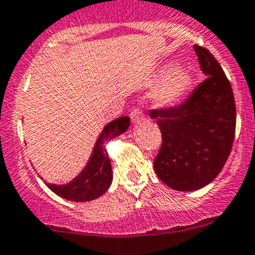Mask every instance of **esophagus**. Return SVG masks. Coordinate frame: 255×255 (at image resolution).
<instances>
[{
    "label": "esophagus",
    "mask_w": 255,
    "mask_h": 255,
    "mask_svg": "<svg viewBox=\"0 0 255 255\" xmlns=\"http://www.w3.org/2000/svg\"><path fill=\"white\" fill-rule=\"evenodd\" d=\"M129 117H131V121L133 124H138L141 123V122L145 121L144 115H142V113H141L138 109H133V110L131 111V115H129Z\"/></svg>",
    "instance_id": "1"
}]
</instances>
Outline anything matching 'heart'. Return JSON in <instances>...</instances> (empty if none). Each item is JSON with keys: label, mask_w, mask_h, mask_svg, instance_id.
<instances>
[{"label": "heart", "mask_w": 255, "mask_h": 255, "mask_svg": "<svg viewBox=\"0 0 255 255\" xmlns=\"http://www.w3.org/2000/svg\"><path fill=\"white\" fill-rule=\"evenodd\" d=\"M193 80V72L185 66H162L150 79L151 84H158L151 93V102L158 109L174 108L187 96Z\"/></svg>", "instance_id": "b5f03b06"}]
</instances>
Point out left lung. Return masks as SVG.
<instances>
[{"instance_id": "8db88e82", "label": "left lung", "mask_w": 255, "mask_h": 255, "mask_svg": "<svg viewBox=\"0 0 255 255\" xmlns=\"http://www.w3.org/2000/svg\"><path fill=\"white\" fill-rule=\"evenodd\" d=\"M193 49L206 80L180 106L150 111L163 140L154 159L155 174L181 192L201 189L219 175L236 128L230 81L210 51L198 45Z\"/></svg>"}]
</instances>
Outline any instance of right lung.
Segmentation results:
<instances>
[{
  "label": "right lung",
  "instance_id": "add662e5",
  "mask_svg": "<svg viewBox=\"0 0 255 255\" xmlns=\"http://www.w3.org/2000/svg\"><path fill=\"white\" fill-rule=\"evenodd\" d=\"M129 123V117H121L106 124L96 140L91 157L84 168L66 184H51L45 181L49 189L62 198L74 202H87L101 197L113 181V168L106 144L127 131Z\"/></svg>",
  "mask_w": 255,
  "mask_h": 255
}]
</instances>
